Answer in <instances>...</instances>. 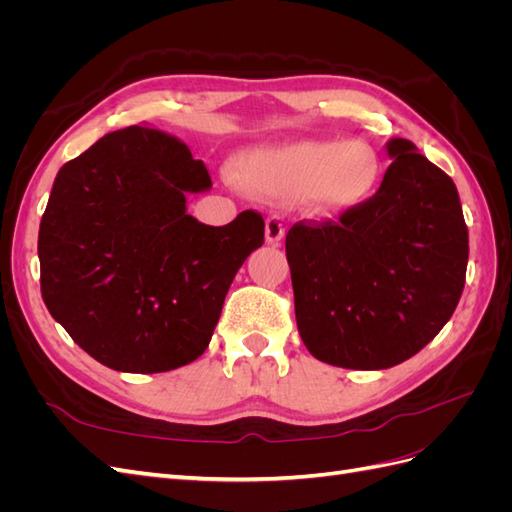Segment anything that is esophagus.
<instances>
[{"mask_svg": "<svg viewBox=\"0 0 512 512\" xmlns=\"http://www.w3.org/2000/svg\"><path fill=\"white\" fill-rule=\"evenodd\" d=\"M284 235H286V228L282 224L280 215H269L267 222H265V239H267V243L280 245Z\"/></svg>", "mask_w": 512, "mask_h": 512, "instance_id": "1", "label": "esophagus"}]
</instances>
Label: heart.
Returning <instances> with one entry per match:
<instances>
[{
    "label": "heart",
    "instance_id": "heart-1",
    "mask_svg": "<svg viewBox=\"0 0 512 512\" xmlns=\"http://www.w3.org/2000/svg\"><path fill=\"white\" fill-rule=\"evenodd\" d=\"M235 177L260 198L301 200L316 213H346L376 194L382 166L361 141H294L258 147L235 160Z\"/></svg>",
    "mask_w": 512,
    "mask_h": 512
}]
</instances>
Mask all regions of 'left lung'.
Returning <instances> with one entry per match:
<instances>
[{"instance_id":"1","label":"left lung","mask_w":512,"mask_h":512,"mask_svg":"<svg viewBox=\"0 0 512 512\" xmlns=\"http://www.w3.org/2000/svg\"><path fill=\"white\" fill-rule=\"evenodd\" d=\"M380 190L337 224L286 235L299 335L318 361L389 369L451 320L466 284L468 226L453 179L391 138Z\"/></svg>"}]
</instances>
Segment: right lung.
I'll return each mask as SVG.
<instances>
[{
	"label": "right lung",
	"mask_w": 512,
	"mask_h": 512,
	"mask_svg": "<svg viewBox=\"0 0 512 512\" xmlns=\"http://www.w3.org/2000/svg\"><path fill=\"white\" fill-rule=\"evenodd\" d=\"M207 190L188 147L141 126L59 168L38 232L42 299L98 363L158 374L207 350L232 280L265 241L256 211L226 226L192 218L188 194Z\"/></svg>",
	"instance_id": "obj_1"
}]
</instances>
